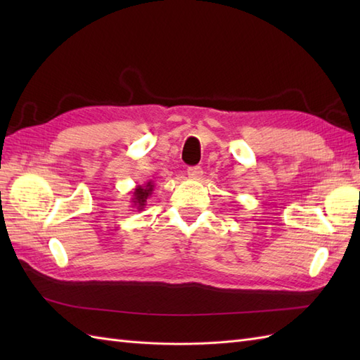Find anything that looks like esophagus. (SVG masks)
Returning a JSON list of instances; mask_svg holds the SVG:
<instances>
[{"mask_svg": "<svg viewBox=\"0 0 360 360\" xmlns=\"http://www.w3.org/2000/svg\"><path fill=\"white\" fill-rule=\"evenodd\" d=\"M187 174L190 179H200L202 176V168L201 167H188Z\"/></svg>", "mask_w": 360, "mask_h": 360, "instance_id": "1", "label": "esophagus"}]
</instances>
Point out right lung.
<instances>
[{
  "mask_svg": "<svg viewBox=\"0 0 360 360\" xmlns=\"http://www.w3.org/2000/svg\"><path fill=\"white\" fill-rule=\"evenodd\" d=\"M153 192H155V184H153V181H148L147 184H143V186H137L133 190V198H131L133 205L131 207H134L137 212L143 210L145 205H147V200L153 195Z\"/></svg>",
  "mask_w": 360,
  "mask_h": 360,
  "instance_id": "right-lung-1",
  "label": "right lung"
}]
</instances>
